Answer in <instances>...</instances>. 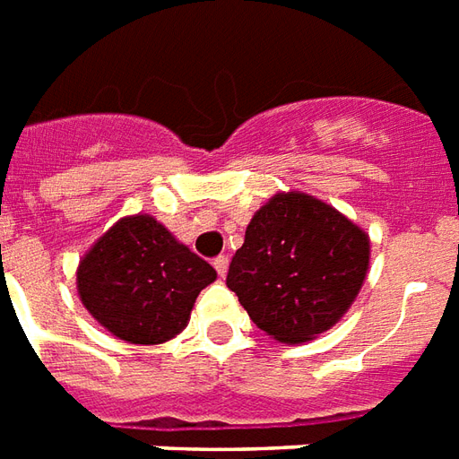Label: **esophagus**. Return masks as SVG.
Here are the masks:
<instances>
[{
	"mask_svg": "<svg viewBox=\"0 0 459 459\" xmlns=\"http://www.w3.org/2000/svg\"><path fill=\"white\" fill-rule=\"evenodd\" d=\"M213 268H216V273H219L221 278H226V273H229V258H226V255H219V258L213 261Z\"/></svg>",
	"mask_w": 459,
	"mask_h": 459,
	"instance_id": "1",
	"label": "esophagus"
}]
</instances>
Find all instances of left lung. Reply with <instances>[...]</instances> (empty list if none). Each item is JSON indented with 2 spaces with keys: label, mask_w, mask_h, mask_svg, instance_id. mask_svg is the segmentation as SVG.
I'll return each mask as SVG.
<instances>
[{
  "label": "left lung",
  "mask_w": 459,
  "mask_h": 459,
  "mask_svg": "<svg viewBox=\"0 0 459 459\" xmlns=\"http://www.w3.org/2000/svg\"><path fill=\"white\" fill-rule=\"evenodd\" d=\"M370 236L338 208L303 191H281L253 213L226 285L278 342L330 330L358 298Z\"/></svg>",
  "instance_id": "obj_1"
}]
</instances>
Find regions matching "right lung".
Masks as SVG:
<instances>
[{
  "label": "right lung",
  "instance_id": "right-lung-1",
  "mask_svg": "<svg viewBox=\"0 0 459 459\" xmlns=\"http://www.w3.org/2000/svg\"><path fill=\"white\" fill-rule=\"evenodd\" d=\"M213 281L216 271L149 213L118 219L76 268V293L91 318L134 345L176 338Z\"/></svg>",
  "mask_w": 459,
  "mask_h": 459
}]
</instances>
